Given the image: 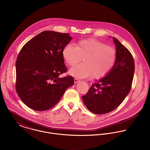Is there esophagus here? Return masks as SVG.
<instances>
[{
    "mask_svg": "<svg viewBox=\"0 0 150 150\" xmlns=\"http://www.w3.org/2000/svg\"><path fill=\"white\" fill-rule=\"evenodd\" d=\"M79 81H80V79H78V78H74V82H75V83H78V82H79Z\"/></svg>",
    "mask_w": 150,
    "mask_h": 150,
    "instance_id": "1",
    "label": "esophagus"
}]
</instances>
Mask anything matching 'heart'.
I'll list each match as a JSON object with an SVG mask.
<instances>
[{
  "mask_svg": "<svg viewBox=\"0 0 150 150\" xmlns=\"http://www.w3.org/2000/svg\"><path fill=\"white\" fill-rule=\"evenodd\" d=\"M62 54L69 66H74L83 60V63L70 69L71 75L79 78L93 75L95 79L103 78L112 71L116 60L114 48L93 38L78 41L75 47L67 44Z\"/></svg>",
  "mask_w": 150,
  "mask_h": 150,
  "instance_id": "obj_1",
  "label": "heart"
}]
</instances>
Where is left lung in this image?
Instances as JSON below:
<instances>
[{"mask_svg": "<svg viewBox=\"0 0 150 150\" xmlns=\"http://www.w3.org/2000/svg\"><path fill=\"white\" fill-rule=\"evenodd\" d=\"M116 47V60L112 71L93 83L82 96L83 103L92 113L106 114L116 109L129 93L134 72L133 56L113 37Z\"/></svg>", "mask_w": 150, "mask_h": 150, "instance_id": "1", "label": "left lung"}]
</instances>
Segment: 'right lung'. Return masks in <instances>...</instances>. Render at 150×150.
<instances>
[{"label":"right lung","mask_w":150,"mask_h":150,"mask_svg":"<svg viewBox=\"0 0 150 150\" xmlns=\"http://www.w3.org/2000/svg\"><path fill=\"white\" fill-rule=\"evenodd\" d=\"M71 39L68 33L44 31L20 50L16 64V88L29 108L37 111L50 109L74 84L71 76L59 77L67 71L62 52Z\"/></svg>","instance_id":"add662e5"}]
</instances>
